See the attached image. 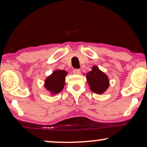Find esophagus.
<instances>
[{
    "label": "esophagus",
    "mask_w": 147,
    "mask_h": 147,
    "mask_svg": "<svg viewBox=\"0 0 147 147\" xmlns=\"http://www.w3.org/2000/svg\"><path fill=\"white\" fill-rule=\"evenodd\" d=\"M74 74H80V70L79 69H74L73 70Z\"/></svg>",
    "instance_id": "obj_1"
}]
</instances>
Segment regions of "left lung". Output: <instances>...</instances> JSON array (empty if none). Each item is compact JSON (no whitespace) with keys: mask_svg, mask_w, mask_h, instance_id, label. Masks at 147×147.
I'll use <instances>...</instances> for the list:
<instances>
[{"mask_svg":"<svg viewBox=\"0 0 147 147\" xmlns=\"http://www.w3.org/2000/svg\"><path fill=\"white\" fill-rule=\"evenodd\" d=\"M86 78L90 89L96 94L104 93L109 86V80L107 76L96 66H94L92 71L86 74Z\"/></svg>","mask_w":147,"mask_h":147,"instance_id":"1","label":"left lung"}]
</instances>
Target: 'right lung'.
Listing matches in <instances>:
<instances>
[{
  "label": "right lung",
  "instance_id": "1",
  "mask_svg": "<svg viewBox=\"0 0 147 147\" xmlns=\"http://www.w3.org/2000/svg\"><path fill=\"white\" fill-rule=\"evenodd\" d=\"M66 75L65 70H56L45 80V88L52 94L59 93L64 87Z\"/></svg>",
  "mask_w": 147,
  "mask_h": 147
}]
</instances>
